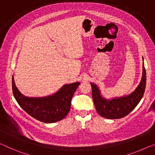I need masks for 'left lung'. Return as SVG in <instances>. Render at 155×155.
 I'll return each mask as SVG.
<instances>
[{"label": "left lung", "instance_id": "8db88e82", "mask_svg": "<svg viewBox=\"0 0 155 155\" xmlns=\"http://www.w3.org/2000/svg\"><path fill=\"white\" fill-rule=\"evenodd\" d=\"M92 97L97 112L102 117L118 119L125 117L134 109L143 96L146 85V72L143 64V75L141 82L134 91L127 96L107 100L102 97L97 86L91 83Z\"/></svg>", "mask_w": 155, "mask_h": 155}]
</instances>
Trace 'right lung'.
<instances>
[{"mask_svg": "<svg viewBox=\"0 0 155 155\" xmlns=\"http://www.w3.org/2000/svg\"><path fill=\"white\" fill-rule=\"evenodd\" d=\"M80 82L64 85L51 96L42 97H29L18 91L12 76V91L16 102L30 116L46 123H55L62 120L69 112L71 99Z\"/></svg>", "mask_w": 155, "mask_h": 155, "instance_id": "1", "label": "right lung"}]
</instances>
